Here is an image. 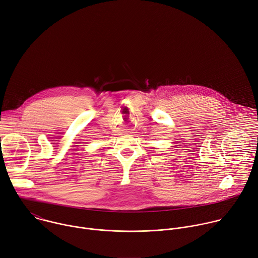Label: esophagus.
I'll return each instance as SVG.
<instances>
[{"label": "esophagus", "mask_w": 258, "mask_h": 258, "mask_svg": "<svg viewBox=\"0 0 258 258\" xmlns=\"http://www.w3.org/2000/svg\"><path fill=\"white\" fill-rule=\"evenodd\" d=\"M125 133H127V132H125Z\"/></svg>", "instance_id": "obj_1"}]
</instances>
